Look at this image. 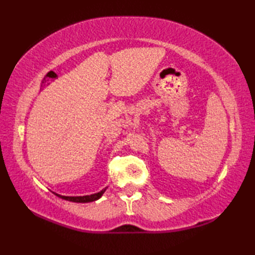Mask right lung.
<instances>
[{
  "instance_id": "1",
  "label": "right lung",
  "mask_w": 255,
  "mask_h": 255,
  "mask_svg": "<svg viewBox=\"0 0 255 255\" xmlns=\"http://www.w3.org/2000/svg\"><path fill=\"white\" fill-rule=\"evenodd\" d=\"M105 187L104 189H102L101 192L99 193H95V194H91V195H85V196H63V195H59L57 193H53L55 195H57L58 197H60L62 199H66V200H69V202H74V203H90V202H95V200L100 199L103 194L105 193L106 191Z\"/></svg>"
}]
</instances>
